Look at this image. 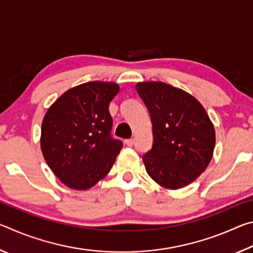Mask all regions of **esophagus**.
<instances>
[{
  "instance_id": "esophagus-1",
  "label": "esophagus",
  "mask_w": 253,
  "mask_h": 253,
  "mask_svg": "<svg viewBox=\"0 0 253 253\" xmlns=\"http://www.w3.org/2000/svg\"><path fill=\"white\" fill-rule=\"evenodd\" d=\"M125 144L127 145V146H132V145H134L135 144V140L134 139H132V138H130V139H126L125 140Z\"/></svg>"
}]
</instances>
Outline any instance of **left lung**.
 <instances>
[{
    "mask_svg": "<svg viewBox=\"0 0 253 253\" xmlns=\"http://www.w3.org/2000/svg\"><path fill=\"white\" fill-rule=\"evenodd\" d=\"M153 123L154 144L143 156L158 185L178 190L194 182L212 160L215 130L207 110L191 93L161 81L137 83Z\"/></svg>",
    "mask_w": 253,
    "mask_h": 253,
    "instance_id": "8db88e82",
    "label": "left lung"
}]
</instances>
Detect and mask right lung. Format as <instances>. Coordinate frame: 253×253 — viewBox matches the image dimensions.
Returning a JSON list of instances; mask_svg holds the SVG:
<instances>
[{"mask_svg": "<svg viewBox=\"0 0 253 253\" xmlns=\"http://www.w3.org/2000/svg\"><path fill=\"white\" fill-rule=\"evenodd\" d=\"M121 90L113 81H89L63 92L41 126L46 164L66 186L84 191L110 172L123 143L110 136L109 102Z\"/></svg>", "mask_w": 253, "mask_h": 253, "instance_id": "obj_1", "label": "right lung"}]
</instances>
